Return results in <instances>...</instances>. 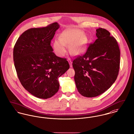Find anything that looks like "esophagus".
I'll return each instance as SVG.
<instances>
[{"label":"esophagus","instance_id":"obj_1","mask_svg":"<svg viewBox=\"0 0 134 134\" xmlns=\"http://www.w3.org/2000/svg\"><path fill=\"white\" fill-rule=\"evenodd\" d=\"M68 61L69 63V64H70V67H72V61H71V60L70 59H68Z\"/></svg>","mask_w":134,"mask_h":134}]
</instances>
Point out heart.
Wrapping results in <instances>:
<instances>
[{
  "label": "heart",
  "mask_w": 134,
  "mask_h": 134,
  "mask_svg": "<svg viewBox=\"0 0 134 134\" xmlns=\"http://www.w3.org/2000/svg\"><path fill=\"white\" fill-rule=\"evenodd\" d=\"M82 37V34L74 29H68L63 31L60 38L53 42L55 53L59 57H63L67 52V45H70V49L73 54H82L86 51V45Z\"/></svg>",
  "instance_id": "obj_1"
}]
</instances>
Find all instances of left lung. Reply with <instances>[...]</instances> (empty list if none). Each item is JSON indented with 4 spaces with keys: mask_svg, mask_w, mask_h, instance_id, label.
Wrapping results in <instances>:
<instances>
[{
    "mask_svg": "<svg viewBox=\"0 0 134 134\" xmlns=\"http://www.w3.org/2000/svg\"><path fill=\"white\" fill-rule=\"evenodd\" d=\"M96 31L97 39L72 63L77 90L87 97L97 96L109 89L120 68V52L116 40L105 29Z\"/></svg>",
    "mask_w": 134,
    "mask_h": 134,
    "instance_id": "left-lung-1",
    "label": "left lung"
}]
</instances>
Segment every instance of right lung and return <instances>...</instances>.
Listing matches in <instances>:
<instances>
[{
    "label": "right lung",
    "mask_w": 134,
    "mask_h": 134,
    "mask_svg": "<svg viewBox=\"0 0 134 134\" xmlns=\"http://www.w3.org/2000/svg\"><path fill=\"white\" fill-rule=\"evenodd\" d=\"M60 26L57 22L25 31L13 51L14 65L21 85L32 95L51 98L59 89L58 78L69 68L66 58L57 57L51 43Z\"/></svg>",
    "instance_id": "add662e5"
}]
</instances>
